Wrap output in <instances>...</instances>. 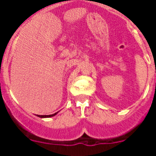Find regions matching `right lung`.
Returning <instances> with one entry per match:
<instances>
[{
	"label": "right lung",
	"instance_id": "obj_1",
	"mask_svg": "<svg viewBox=\"0 0 156 156\" xmlns=\"http://www.w3.org/2000/svg\"><path fill=\"white\" fill-rule=\"evenodd\" d=\"M57 113H58V112H56V113L52 114V115H37V116H39V117H40V118H48V117H52V116H56Z\"/></svg>",
	"mask_w": 156,
	"mask_h": 156
}]
</instances>
